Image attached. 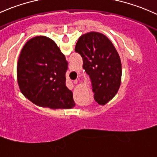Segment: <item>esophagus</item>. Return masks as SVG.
Returning <instances> with one entry per match:
<instances>
[{"mask_svg": "<svg viewBox=\"0 0 157 157\" xmlns=\"http://www.w3.org/2000/svg\"><path fill=\"white\" fill-rule=\"evenodd\" d=\"M77 83H78V80H75V81H74V82H73L74 85H76ZM72 87H73V86H72Z\"/></svg>", "mask_w": 157, "mask_h": 157, "instance_id": "1", "label": "esophagus"}]
</instances>
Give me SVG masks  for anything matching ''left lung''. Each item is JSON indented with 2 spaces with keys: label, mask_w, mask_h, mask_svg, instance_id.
I'll return each mask as SVG.
<instances>
[{
  "label": "left lung",
  "mask_w": 157,
  "mask_h": 157,
  "mask_svg": "<svg viewBox=\"0 0 157 157\" xmlns=\"http://www.w3.org/2000/svg\"><path fill=\"white\" fill-rule=\"evenodd\" d=\"M75 51L83 60V69L90 76L94 99L105 105L118 91L122 67L115 47L107 36L89 32L79 37Z\"/></svg>",
  "instance_id": "left-lung-1"
}]
</instances>
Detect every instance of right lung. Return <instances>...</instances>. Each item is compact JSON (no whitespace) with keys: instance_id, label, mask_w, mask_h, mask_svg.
<instances>
[{"instance_id":"obj_1","label":"right lung","mask_w":157,"mask_h":157,"mask_svg":"<svg viewBox=\"0 0 157 157\" xmlns=\"http://www.w3.org/2000/svg\"><path fill=\"white\" fill-rule=\"evenodd\" d=\"M68 63L56 43L38 36L21 49L17 64V79L21 94L35 105L52 109H69L75 105L72 92L66 86Z\"/></svg>"}]
</instances>
